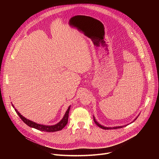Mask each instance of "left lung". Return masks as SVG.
<instances>
[{
  "instance_id": "left-lung-1",
  "label": "left lung",
  "mask_w": 159,
  "mask_h": 159,
  "mask_svg": "<svg viewBox=\"0 0 159 159\" xmlns=\"http://www.w3.org/2000/svg\"><path fill=\"white\" fill-rule=\"evenodd\" d=\"M137 119V117L135 119ZM93 120H94V122H95V123L97 125V126L99 127V128H102V129H119V128H122V127H124V126H116V127H112V128H107V127H104V126H102V125H101L99 123H98L97 122V120H95V116H93ZM134 121V120H133Z\"/></svg>"
}]
</instances>
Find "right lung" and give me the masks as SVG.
I'll list each match as a JSON object with an SVG mask.
<instances>
[{
    "mask_svg": "<svg viewBox=\"0 0 159 159\" xmlns=\"http://www.w3.org/2000/svg\"><path fill=\"white\" fill-rule=\"evenodd\" d=\"M12 106L14 107L13 105L12 104ZM70 106H69L68 109L67 110L64 117L62 118V119L58 122L57 124L53 125V126H46V125H42V124H37L34 122H33L31 120H30L28 119H27L26 118H25L24 116H23L22 115H20V113L16 110L15 108V110L16 111V113L18 114V115L20 116V118L22 119V120L27 124L28 126L31 127V128H33L35 129H37L38 130L40 131H46V132H55V131H60L61 129H62L68 123V116H69V112H70Z\"/></svg>",
    "mask_w": 159,
    "mask_h": 159,
    "instance_id": "add662e5",
    "label": "right lung"
}]
</instances>
